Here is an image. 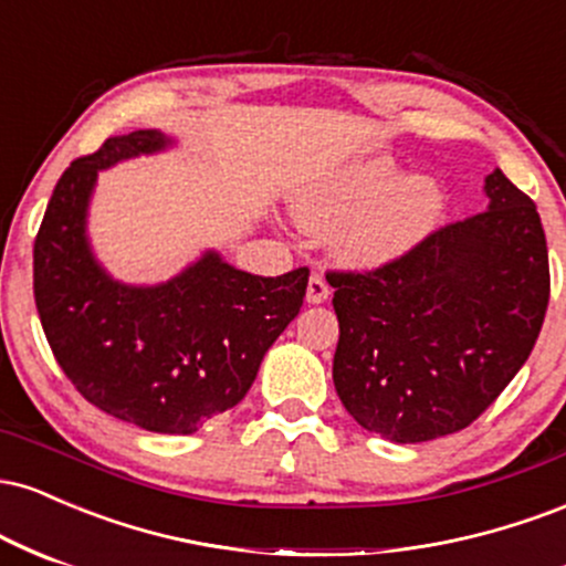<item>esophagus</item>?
I'll return each mask as SVG.
<instances>
[{
	"mask_svg": "<svg viewBox=\"0 0 566 566\" xmlns=\"http://www.w3.org/2000/svg\"><path fill=\"white\" fill-rule=\"evenodd\" d=\"M329 297V284L324 282L322 274H311L308 276V290H305V301L308 303H324Z\"/></svg>",
	"mask_w": 566,
	"mask_h": 566,
	"instance_id": "1",
	"label": "esophagus"
}]
</instances>
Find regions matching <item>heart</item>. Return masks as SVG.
Listing matches in <instances>:
<instances>
[{
  "label": "heart",
  "mask_w": 566,
  "mask_h": 566,
  "mask_svg": "<svg viewBox=\"0 0 566 566\" xmlns=\"http://www.w3.org/2000/svg\"><path fill=\"white\" fill-rule=\"evenodd\" d=\"M444 191L431 178H405L391 159L356 161L295 199L308 231H335V252L348 265L396 261L437 229Z\"/></svg>",
  "instance_id": "b5f03b06"
}]
</instances>
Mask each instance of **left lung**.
Segmentation results:
<instances>
[{
    "label": "left lung",
    "mask_w": 566,
    "mask_h": 566,
    "mask_svg": "<svg viewBox=\"0 0 566 566\" xmlns=\"http://www.w3.org/2000/svg\"><path fill=\"white\" fill-rule=\"evenodd\" d=\"M484 188L486 210L396 261L327 271L335 391L356 423L399 444L469 428L541 335L551 271L537 207L500 170Z\"/></svg>",
    "instance_id": "obj_1"
}]
</instances>
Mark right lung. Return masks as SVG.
Wrapping results in <instances>:
<instances>
[{"label":"right lung","mask_w":566,"mask_h":566,"mask_svg":"<svg viewBox=\"0 0 566 566\" xmlns=\"http://www.w3.org/2000/svg\"><path fill=\"white\" fill-rule=\"evenodd\" d=\"M165 146L157 129H135L71 161L36 233L34 301L55 361L90 405L154 433H193L250 391L301 311L308 269L255 276L207 252L159 287L112 282L84 239L95 175Z\"/></svg>","instance_id":"1"}]
</instances>
